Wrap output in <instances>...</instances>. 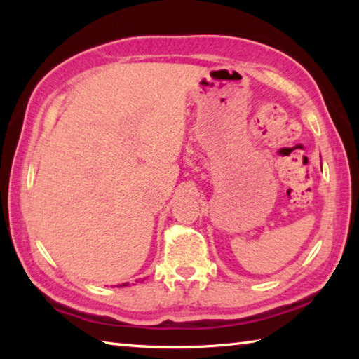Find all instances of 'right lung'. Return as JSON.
<instances>
[{"mask_svg": "<svg viewBox=\"0 0 359 359\" xmlns=\"http://www.w3.org/2000/svg\"><path fill=\"white\" fill-rule=\"evenodd\" d=\"M126 285H128V283H123V285H121V287H126Z\"/></svg>", "mask_w": 359, "mask_h": 359, "instance_id": "obj_1", "label": "right lung"}]
</instances>
